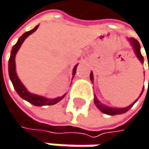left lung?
Listing matches in <instances>:
<instances>
[{"label": "left lung", "mask_w": 149, "mask_h": 149, "mask_svg": "<svg viewBox=\"0 0 149 149\" xmlns=\"http://www.w3.org/2000/svg\"><path fill=\"white\" fill-rule=\"evenodd\" d=\"M127 39H128V41L130 42V45L132 46L133 51H134V54H136L137 58L139 60V61L141 62V63H144V58H143V56H142V54H141V53H140V45H139V43L137 41L136 39H134V38H132V37L127 38ZM90 79H91V81L93 82L94 77H93V72H92V71H91V73H90ZM143 90H144V88H143V89H142V91H141L139 96L142 95ZM139 98H137L132 104H130L129 106L123 107V108H115V107H110V106H108V105H105V104H102L98 99H97V97H96L95 95V98H94V102H95V104L96 105V107L98 108V109H99L102 113H105V114H108V115H116V114H122V113H124L128 112V111L130 109V108L133 106V104L138 101Z\"/></svg>", "instance_id": "8db88e82"}]
</instances>
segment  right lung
I'll return each mask as SVG.
<instances>
[{
  "mask_svg": "<svg viewBox=\"0 0 149 149\" xmlns=\"http://www.w3.org/2000/svg\"><path fill=\"white\" fill-rule=\"evenodd\" d=\"M38 26H36L35 28H33L32 30L24 33L19 38L18 42L16 43V45H13L12 50L10 52V60H9V75H10V80L12 82V85H13L16 92L19 94V95L21 97V98H23L24 100H26L27 102H29L30 104H34L36 106L52 105V104H55L58 102H60L66 95V94L63 95H61V96H58V97H56V98H47V97H45V96H42V95L32 94L26 88V87L22 84V82L19 79L18 75H17V72H16V62H15L16 54H17V53H18V51L19 50V48H20L21 45L23 44V42L25 41V39L28 36H30L31 34H33L37 29ZM77 67H78V64L75 65V67L73 68V70H72V76L73 77H72V79L74 78V75L76 74Z\"/></svg>",
  "mask_w": 149,
  "mask_h": 149,
  "instance_id": "right-lung-1",
  "label": "right lung"
}]
</instances>
